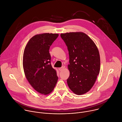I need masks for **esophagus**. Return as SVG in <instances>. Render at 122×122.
I'll return each instance as SVG.
<instances>
[{
    "label": "esophagus",
    "instance_id": "1",
    "mask_svg": "<svg viewBox=\"0 0 122 122\" xmlns=\"http://www.w3.org/2000/svg\"><path fill=\"white\" fill-rule=\"evenodd\" d=\"M65 66H63L61 67H60V68H59V71H62L64 69H65Z\"/></svg>",
    "mask_w": 122,
    "mask_h": 122
}]
</instances>
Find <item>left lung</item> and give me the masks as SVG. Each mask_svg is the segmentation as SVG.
<instances>
[{"label": "left lung", "instance_id": "left-lung-1", "mask_svg": "<svg viewBox=\"0 0 122 122\" xmlns=\"http://www.w3.org/2000/svg\"><path fill=\"white\" fill-rule=\"evenodd\" d=\"M69 56L70 75L67 85L77 95L88 92L99 74L100 58L97 47L86 34L82 32L62 33Z\"/></svg>", "mask_w": 122, "mask_h": 122}]
</instances>
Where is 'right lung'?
<instances>
[{"label":"right lung","instance_id":"add662e5","mask_svg":"<svg viewBox=\"0 0 122 122\" xmlns=\"http://www.w3.org/2000/svg\"><path fill=\"white\" fill-rule=\"evenodd\" d=\"M58 36L53 33L36 35L29 40L24 51L25 76L33 88L44 95L52 92L58 80L56 71L51 64L49 50Z\"/></svg>","mask_w":122,"mask_h":122}]
</instances>
